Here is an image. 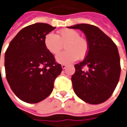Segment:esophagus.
<instances>
[{
	"instance_id": "1",
	"label": "esophagus",
	"mask_w": 127,
	"mask_h": 127,
	"mask_svg": "<svg viewBox=\"0 0 127 127\" xmlns=\"http://www.w3.org/2000/svg\"><path fill=\"white\" fill-rule=\"evenodd\" d=\"M62 68H63V69H65V68H66V67H67V65H65V64H62Z\"/></svg>"
}]
</instances>
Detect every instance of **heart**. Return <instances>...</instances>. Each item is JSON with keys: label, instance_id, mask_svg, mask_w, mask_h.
<instances>
[{"label": "heart", "instance_id": "b5f03b06", "mask_svg": "<svg viewBox=\"0 0 127 127\" xmlns=\"http://www.w3.org/2000/svg\"><path fill=\"white\" fill-rule=\"evenodd\" d=\"M44 45L49 52L54 55L58 54L65 45V51L56 57L59 64H68L78 58L83 59L89 50L87 41L80 37L77 31L70 29H64L58 32L57 35L50 32L44 38Z\"/></svg>", "mask_w": 127, "mask_h": 127}]
</instances>
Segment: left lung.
<instances>
[{"instance_id": "left-lung-1", "label": "left lung", "mask_w": 127, "mask_h": 127, "mask_svg": "<svg viewBox=\"0 0 127 127\" xmlns=\"http://www.w3.org/2000/svg\"><path fill=\"white\" fill-rule=\"evenodd\" d=\"M69 28L79 29L85 34L89 50L85 59L75 64L72 87L76 95L91 104L104 102L115 91L120 76L118 48L111 38L95 25L77 24ZM88 67L84 71L85 66Z\"/></svg>"}]
</instances>
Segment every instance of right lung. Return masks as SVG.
I'll list each match as a JSON object with an SVG mask.
<instances>
[{"instance_id":"right-lung-1","label":"right lung","mask_w":127,"mask_h":127,"mask_svg":"<svg viewBox=\"0 0 127 127\" xmlns=\"http://www.w3.org/2000/svg\"><path fill=\"white\" fill-rule=\"evenodd\" d=\"M55 28L42 23L28 25L12 39L5 52L6 78L23 102L38 103L48 97L62 71L61 64L44 45L45 35Z\"/></svg>"}]
</instances>
